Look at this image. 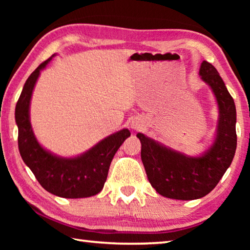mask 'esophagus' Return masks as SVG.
Masks as SVG:
<instances>
[{"label":"esophagus","mask_w":250,"mask_h":250,"mask_svg":"<svg viewBox=\"0 0 250 250\" xmlns=\"http://www.w3.org/2000/svg\"><path fill=\"white\" fill-rule=\"evenodd\" d=\"M131 126H132L133 129H139V128H140V125H139L138 121H132V124H131Z\"/></svg>","instance_id":"1"}]
</instances>
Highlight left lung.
Instances as JSON below:
<instances>
[{
  "label": "left lung",
  "instance_id": "1",
  "mask_svg": "<svg viewBox=\"0 0 250 250\" xmlns=\"http://www.w3.org/2000/svg\"><path fill=\"white\" fill-rule=\"evenodd\" d=\"M200 75L213 90L219 109L216 139L205 154L188 156L167 149L145 134H137L141 141V160L147 179L160 195L167 198L189 201L207 195L225 174L235 155L234 99L213 65L203 62Z\"/></svg>",
  "mask_w": 250,
  "mask_h": 250
}]
</instances>
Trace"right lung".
<instances>
[{
  "mask_svg": "<svg viewBox=\"0 0 250 250\" xmlns=\"http://www.w3.org/2000/svg\"><path fill=\"white\" fill-rule=\"evenodd\" d=\"M52 57L42 62L27 78L16 104L20 153L47 192L65 198L94 196L103 189L113 156L131 133L128 129H124L109 135L77 158H59L42 147L29 122V104L41 70L52 61Z\"/></svg>",
  "mask_w": 250,
  "mask_h": 250,
  "instance_id": "obj_1",
  "label": "right lung"
}]
</instances>
